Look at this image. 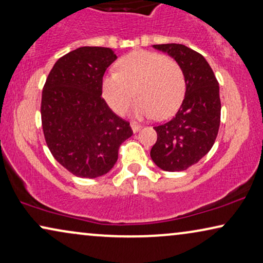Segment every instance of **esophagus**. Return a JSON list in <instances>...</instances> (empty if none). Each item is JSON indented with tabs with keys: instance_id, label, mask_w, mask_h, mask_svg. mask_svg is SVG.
Wrapping results in <instances>:
<instances>
[{
	"instance_id": "esophagus-1",
	"label": "esophagus",
	"mask_w": 263,
	"mask_h": 263,
	"mask_svg": "<svg viewBox=\"0 0 263 263\" xmlns=\"http://www.w3.org/2000/svg\"><path fill=\"white\" fill-rule=\"evenodd\" d=\"M131 127H132V131L136 133V132H138L140 128H142V125H139L137 123H131Z\"/></svg>"
}]
</instances>
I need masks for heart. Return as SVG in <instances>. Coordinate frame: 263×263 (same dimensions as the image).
Returning <instances> with one entry per match:
<instances>
[{"mask_svg": "<svg viewBox=\"0 0 263 263\" xmlns=\"http://www.w3.org/2000/svg\"><path fill=\"white\" fill-rule=\"evenodd\" d=\"M118 72L102 80V95L117 114H125L135 96L137 116L154 114L157 119L173 116L186 93L183 70L173 59L151 51H135L118 62ZM136 93H134V90Z\"/></svg>", "mask_w": 263, "mask_h": 263, "instance_id": "b5f03b06", "label": "heart"}]
</instances>
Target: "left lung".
Masks as SVG:
<instances>
[{"label":"left lung","instance_id":"8db88e82","mask_svg":"<svg viewBox=\"0 0 263 263\" xmlns=\"http://www.w3.org/2000/svg\"><path fill=\"white\" fill-rule=\"evenodd\" d=\"M182 68L186 94L175 116L155 126L157 140L151 160L167 172H181L198 163L213 146L220 125L219 86L206 59L182 44H161Z\"/></svg>","mask_w":263,"mask_h":263}]
</instances>
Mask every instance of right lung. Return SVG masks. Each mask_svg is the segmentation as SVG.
I'll use <instances>...</instances> for the list:
<instances>
[{
	"mask_svg": "<svg viewBox=\"0 0 263 263\" xmlns=\"http://www.w3.org/2000/svg\"><path fill=\"white\" fill-rule=\"evenodd\" d=\"M116 59L108 47H79L54 63L44 84V137L52 156L75 176L108 173L121 143L133 135L101 96L102 77Z\"/></svg>",
	"mask_w": 263,
	"mask_h": 263,
	"instance_id": "1",
	"label": "right lung"
}]
</instances>
